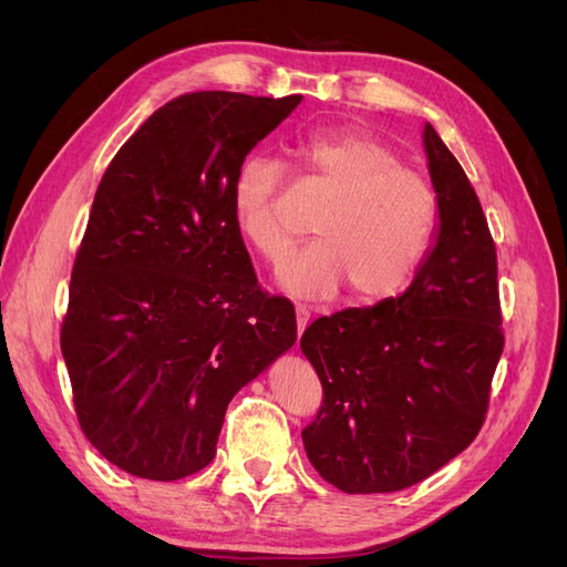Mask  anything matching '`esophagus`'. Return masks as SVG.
I'll list each match as a JSON object with an SVG mask.
<instances>
[{"label":"esophagus","instance_id":"1","mask_svg":"<svg viewBox=\"0 0 567 567\" xmlns=\"http://www.w3.org/2000/svg\"><path fill=\"white\" fill-rule=\"evenodd\" d=\"M296 319H298V340H300L302 331L307 329V323H310V307L296 305Z\"/></svg>","mask_w":567,"mask_h":567}]
</instances>
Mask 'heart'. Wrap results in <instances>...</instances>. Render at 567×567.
I'll use <instances>...</instances> for the list:
<instances>
[{
    "label": "heart",
    "instance_id": "heart-1",
    "mask_svg": "<svg viewBox=\"0 0 567 567\" xmlns=\"http://www.w3.org/2000/svg\"><path fill=\"white\" fill-rule=\"evenodd\" d=\"M300 179L326 203L312 219L315 241L296 250L279 284L300 298L381 300L414 277L437 229V194L404 167L400 153L364 132L317 134L290 148ZM284 167L250 156L231 182V215L244 241L279 262L290 246L277 213Z\"/></svg>",
    "mask_w": 567,
    "mask_h": 567
}]
</instances>
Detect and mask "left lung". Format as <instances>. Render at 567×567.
<instances>
[{
  "mask_svg": "<svg viewBox=\"0 0 567 567\" xmlns=\"http://www.w3.org/2000/svg\"><path fill=\"white\" fill-rule=\"evenodd\" d=\"M423 146L440 227L414 281L398 298L321 317L300 338L323 388L305 452L348 494L411 487L466 450L504 352L483 205L431 123Z\"/></svg>",
  "mask_w": 567,
  "mask_h": 567,
  "instance_id": "left-lung-1",
  "label": "left lung"
}]
</instances>
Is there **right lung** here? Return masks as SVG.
Masks as SVG:
<instances>
[{
  "label": "right lung",
  "mask_w": 567,
  "mask_h": 567,
  "mask_svg": "<svg viewBox=\"0 0 567 567\" xmlns=\"http://www.w3.org/2000/svg\"><path fill=\"white\" fill-rule=\"evenodd\" d=\"M300 101L177 96L101 177L61 352L82 433L136 477L169 483L208 466L234 394L298 338L290 300L257 284L231 182Z\"/></svg>",
  "instance_id": "right-lung-1"
}]
</instances>
